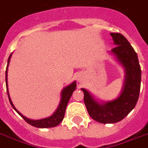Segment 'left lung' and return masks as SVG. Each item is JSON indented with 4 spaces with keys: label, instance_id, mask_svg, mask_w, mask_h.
Returning <instances> with one entry per match:
<instances>
[{
    "label": "left lung",
    "instance_id": "8db88e82",
    "mask_svg": "<svg viewBox=\"0 0 148 148\" xmlns=\"http://www.w3.org/2000/svg\"><path fill=\"white\" fill-rule=\"evenodd\" d=\"M116 47L109 51L124 72L123 85L116 99L102 101L82 88L84 103L91 117L101 123H114L123 120L134 108L139 97L141 69L137 55L127 38L120 33H110Z\"/></svg>",
    "mask_w": 148,
    "mask_h": 148
}]
</instances>
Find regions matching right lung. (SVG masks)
I'll use <instances>...</instances> for the list:
<instances>
[{"instance_id": "add662e5", "label": "right lung", "mask_w": 148, "mask_h": 148, "mask_svg": "<svg viewBox=\"0 0 148 148\" xmlns=\"http://www.w3.org/2000/svg\"><path fill=\"white\" fill-rule=\"evenodd\" d=\"M12 56V53L10 55L8 59V65H7L6 69V73H5V80H6V87H7V92H8V96L9 101L10 103L14 108V110L21 116V117L25 120L27 123H29L30 125L35 127L38 128H49V127H54L58 125L59 123H61L62 120H63L64 116H65V113H66V109L67 106L69 101L70 97L73 95V92H74L76 89V82L73 81L71 84L68 85L67 86L64 87L63 90H62L61 92V99L59 102L58 107L56 109V110L53 113V114L49 117L43 118L41 120H32L29 118H27L26 116L21 114L19 111L15 108V106H14L13 103L11 101V97H10V94H9L8 90V66L11 61V58Z\"/></svg>"}]
</instances>
